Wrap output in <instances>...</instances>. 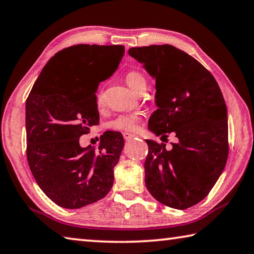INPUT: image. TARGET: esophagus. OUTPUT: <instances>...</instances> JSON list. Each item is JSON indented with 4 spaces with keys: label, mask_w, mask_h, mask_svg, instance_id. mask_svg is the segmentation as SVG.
<instances>
[{
    "label": "esophagus",
    "mask_w": 254,
    "mask_h": 254,
    "mask_svg": "<svg viewBox=\"0 0 254 254\" xmlns=\"http://www.w3.org/2000/svg\"><path fill=\"white\" fill-rule=\"evenodd\" d=\"M123 137H124V140H126V141H128L130 139H132V137H134V134H131V133L124 132L123 133Z\"/></svg>",
    "instance_id": "34e87169"
}]
</instances>
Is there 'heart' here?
I'll list each match as a JSON object with an SVG mask.
<instances>
[{
    "label": "heart",
    "mask_w": 254,
    "mask_h": 254,
    "mask_svg": "<svg viewBox=\"0 0 254 254\" xmlns=\"http://www.w3.org/2000/svg\"><path fill=\"white\" fill-rule=\"evenodd\" d=\"M126 81L128 87H130L133 92H140L141 89L147 88V78H145L143 74L140 71L132 70L128 71L126 75ZM96 104L98 107H102L104 105V95L100 91L96 94ZM141 117L140 113L137 112H133V113H124L120 114L115 117L113 120L107 123L111 130L114 131H124V132H135L140 127Z\"/></svg>",
    "instance_id": "b5f03b06"
}]
</instances>
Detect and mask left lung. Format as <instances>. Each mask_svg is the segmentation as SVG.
Instances as JSON below:
<instances>
[{"instance_id": "obj_1", "label": "left lung", "mask_w": 254, "mask_h": 254, "mask_svg": "<svg viewBox=\"0 0 254 254\" xmlns=\"http://www.w3.org/2000/svg\"><path fill=\"white\" fill-rule=\"evenodd\" d=\"M156 79L149 130L175 133L178 142L145 140V186L161 204L186 209L207 196L225 168L229 154L227 109L212 74L191 56L171 45L128 49Z\"/></svg>"}]
</instances>
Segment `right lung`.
Here are the masks:
<instances>
[{"instance_id":"obj_1","label":"right lung","mask_w":254,"mask_h":254,"mask_svg":"<svg viewBox=\"0 0 254 254\" xmlns=\"http://www.w3.org/2000/svg\"><path fill=\"white\" fill-rule=\"evenodd\" d=\"M123 46L77 45L46 64L25 102L27 158L34 179L64 208H80L102 199L114 182L124 139L106 131L98 148H81L79 137L97 126L101 81L114 74Z\"/></svg>"}]
</instances>
